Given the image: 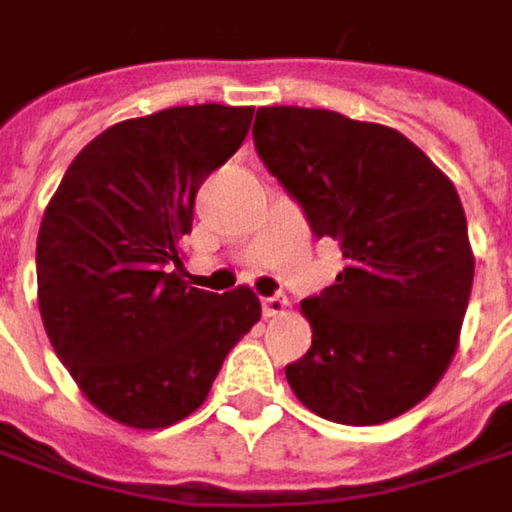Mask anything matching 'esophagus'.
Here are the masks:
<instances>
[{"instance_id":"1","label":"esophagus","mask_w":512,"mask_h":512,"mask_svg":"<svg viewBox=\"0 0 512 512\" xmlns=\"http://www.w3.org/2000/svg\"><path fill=\"white\" fill-rule=\"evenodd\" d=\"M286 310H289V301H286L284 295H272V298H263V313H266L269 318L286 316Z\"/></svg>"}]
</instances>
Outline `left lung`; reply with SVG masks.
Instances as JSON below:
<instances>
[{
  "instance_id": "1",
  "label": "left lung",
  "mask_w": 512,
  "mask_h": 512,
  "mask_svg": "<svg viewBox=\"0 0 512 512\" xmlns=\"http://www.w3.org/2000/svg\"><path fill=\"white\" fill-rule=\"evenodd\" d=\"M255 150L345 269L301 301L313 347L286 382L318 417L376 426L414 408L446 374L475 257L449 176L403 133L330 109L263 106Z\"/></svg>"
}]
</instances>
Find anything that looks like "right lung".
<instances>
[{"instance_id":"right-lung-1","label":"right lung","mask_w":512,"mask_h":512,"mask_svg":"<svg viewBox=\"0 0 512 512\" xmlns=\"http://www.w3.org/2000/svg\"><path fill=\"white\" fill-rule=\"evenodd\" d=\"M252 106H170L89 141L37 237V301L83 397L133 429H165L205 403L228 350L260 318L249 286L182 281L179 240L199 185L237 153Z\"/></svg>"}]
</instances>
